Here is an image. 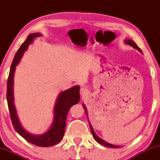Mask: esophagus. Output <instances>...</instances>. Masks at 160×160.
<instances>
[{
  "mask_svg": "<svg viewBox=\"0 0 160 160\" xmlns=\"http://www.w3.org/2000/svg\"><path fill=\"white\" fill-rule=\"evenodd\" d=\"M80 95L84 96V95H86L88 93V89L85 87H81L80 88Z\"/></svg>",
  "mask_w": 160,
  "mask_h": 160,
  "instance_id": "34e87169",
  "label": "esophagus"
}]
</instances>
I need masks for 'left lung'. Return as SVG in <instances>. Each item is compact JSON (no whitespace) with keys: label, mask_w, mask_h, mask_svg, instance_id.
<instances>
[{"label":"left lung","mask_w":160,"mask_h":160,"mask_svg":"<svg viewBox=\"0 0 160 160\" xmlns=\"http://www.w3.org/2000/svg\"><path fill=\"white\" fill-rule=\"evenodd\" d=\"M125 43H126V44H128V45H130L131 46V47H132L133 48H135V49H137V50H138L139 52H140L141 53H142V51H141V49L139 48L138 47V46L136 45V43H135V42L133 41V40H129V39H127V40H125ZM82 107H83V108H84V110H85V112H86V116H87V117H88V113H87V110H86V106L84 105V104H82ZM88 120H89V119H88ZM89 126H90V128H91V132H92V136H93V138H94V139L95 141H97V142H98L99 144H101L102 145H104V146H106V147H109V148H121L120 146H117V145H114V144H110V143H108V142H106L105 141H104V140H102V138H99L98 135H96V134H95V132H94V130H93V128H92V125L90 124V122H89Z\"/></svg>","instance_id":"8db88e82"}]
</instances>
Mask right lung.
<instances>
[{
    "label": "right lung",
    "mask_w": 160,
    "mask_h": 160,
    "mask_svg": "<svg viewBox=\"0 0 160 160\" xmlns=\"http://www.w3.org/2000/svg\"><path fill=\"white\" fill-rule=\"evenodd\" d=\"M41 35L42 34L40 33H33L29 34L25 41L21 45L17 52L16 53L13 61L11 65L8 80H7V100L11 120L16 131L25 140L33 144L40 147H50L58 144L63 138L65 130L66 117L69 109L74 104H78L80 101V86H73L67 90L62 92L58 95L54 106V111H53L54 117H53L52 126L45 133L42 135H32L22 126L14 104V73L16 71V67L19 63L20 59L22 57L24 52L27 50L28 46L34 41V38Z\"/></svg>",
    "instance_id": "add662e5"
}]
</instances>
